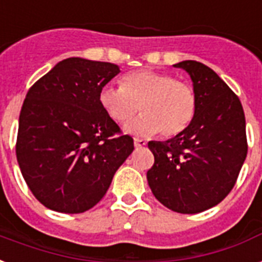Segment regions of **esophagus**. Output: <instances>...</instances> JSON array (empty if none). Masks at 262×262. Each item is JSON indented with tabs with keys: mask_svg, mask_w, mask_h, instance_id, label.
Wrapping results in <instances>:
<instances>
[{
	"mask_svg": "<svg viewBox=\"0 0 262 262\" xmlns=\"http://www.w3.org/2000/svg\"><path fill=\"white\" fill-rule=\"evenodd\" d=\"M134 146H135L137 149H141V147L146 146V141H143V139H139V138H135V139H134Z\"/></svg>",
	"mask_w": 262,
	"mask_h": 262,
	"instance_id": "1",
	"label": "esophagus"
}]
</instances>
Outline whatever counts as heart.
Instances as JSON below:
<instances>
[{"mask_svg": "<svg viewBox=\"0 0 262 262\" xmlns=\"http://www.w3.org/2000/svg\"><path fill=\"white\" fill-rule=\"evenodd\" d=\"M101 108L111 119L125 124L141 108L139 119L127 125L137 135L161 133L165 138L180 135L196 113V94L188 83L156 71H135L124 75L121 87L103 86L98 94Z\"/></svg>", "mask_w": 262, "mask_h": 262, "instance_id": "b5f03b06", "label": "heart"}]
</instances>
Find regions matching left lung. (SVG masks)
Wrapping results in <instances>:
<instances>
[{"instance_id": "left-lung-1", "label": "left lung", "mask_w": 262, "mask_h": 262, "mask_svg": "<svg viewBox=\"0 0 262 262\" xmlns=\"http://www.w3.org/2000/svg\"><path fill=\"white\" fill-rule=\"evenodd\" d=\"M173 67L191 78L196 113L180 135L149 142L147 182L164 206L194 214L220 204L235 186L247 154L246 121L238 95L213 70L192 60Z\"/></svg>"}]
</instances>
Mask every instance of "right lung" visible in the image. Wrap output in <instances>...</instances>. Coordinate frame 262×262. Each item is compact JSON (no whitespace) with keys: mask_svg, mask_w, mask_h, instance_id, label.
<instances>
[{"mask_svg":"<svg viewBox=\"0 0 262 262\" xmlns=\"http://www.w3.org/2000/svg\"><path fill=\"white\" fill-rule=\"evenodd\" d=\"M120 72L112 62L71 57L32 84L19 117L16 157L31 192L46 208L83 213L106 194L134 150L105 113L98 94Z\"/></svg>","mask_w":262,"mask_h":262,"instance_id":"obj_1","label":"right lung"}]
</instances>
